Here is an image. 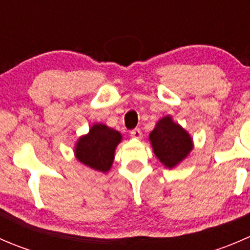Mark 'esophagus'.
<instances>
[{"label": "esophagus", "instance_id": "1", "mask_svg": "<svg viewBox=\"0 0 250 250\" xmlns=\"http://www.w3.org/2000/svg\"><path fill=\"white\" fill-rule=\"evenodd\" d=\"M130 137L134 138V139H140L141 138V130L139 128H135V129H133L132 132H130Z\"/></svg>", "mask_w": 250, "mask_h": 250}]
</instances>
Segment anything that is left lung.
I'll return each instance as SVG.
<instances>
[{
  "label": "left lung",
  "mask_w": 250,
  "mask_h": 250,
  "mask_svg": "<svg viewBox=\"0 0 250 250\" xmlns=\"http://www.w3.org/2000/svg\"><path fill=\"white\" fill-rule=\"evenodd\" d=\"M148 139L156 157L169 169L185 160L193 147L190 134L174 122L170 116H166L156 123Z\"/></svg>",
  "instance_id": "1"
}]
</instances>
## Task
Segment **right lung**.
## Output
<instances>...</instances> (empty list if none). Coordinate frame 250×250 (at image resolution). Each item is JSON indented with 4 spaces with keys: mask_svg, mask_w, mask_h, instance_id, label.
<instances>
[{
    "mask_svg": "<svg viewBox=\"0 0 250 250\" xmlns=\"http://www.w3.org/2000/svg\"><path fill=\"white\" fill-rule=\"evenodd\" d=\"M122 140L120 132L103 123L92 125L88 134L77 140L75 156L81 163L99 172H109L115 158V150Z\"/></svg>",
    "mask_w": 250,
    "mask_h": 250,
    "instance_id": "add662e5",
    "label": "right lung"
}]
</instances>
